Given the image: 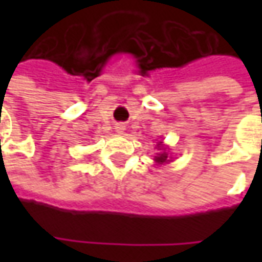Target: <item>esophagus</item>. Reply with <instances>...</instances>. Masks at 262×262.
Returning a JSON list of instances; mask_svg holds the SVG:
<instances>
[{
    "label": "esophagus",
    "mask_w": 262,
    "mask_h": 262,
    "mask_svg": "<svg viewBox=\"0 0 262 262\" xmlns=\"http://www.w3.org/2000/svg\"><path fill=\"white\" fill-rule=\"evenodd\" d=\"M123 130H125V126H123V125L116 126V132H118V133H122Z\"/></svg>",
    "instance_id": "34e87169"
}]
</instances>
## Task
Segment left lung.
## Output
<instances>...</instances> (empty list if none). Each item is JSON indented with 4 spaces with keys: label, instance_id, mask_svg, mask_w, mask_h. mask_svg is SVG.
Here are the masks:
<instances>
[{
    "label": "left lung",
    "instance_id": "1",
    "mask_svg": "<svg viewBox=\"0 0 262 262\" xmlns=\"http://www.w3.org/2000/svg\"><path fill=\"white\" fill-rule=\"evenodd\" d=\"M167 161H170L168 160V154L165 153H160L159 156H156V163H159V164H163V163H167Z\"/></svg>",
    "mask_w": 262,
    "mask_h": 262
}]
</instances>
